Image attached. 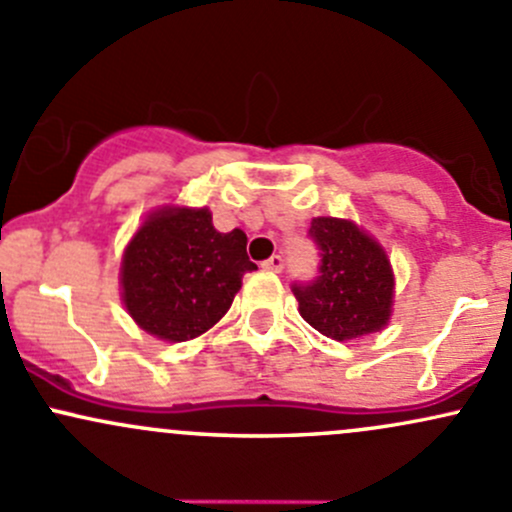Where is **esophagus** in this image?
<instances>
[{
    "label": "esophagus",
    "instance_id": "esophagus-1",
    "mask_svg": "<svg viewBox=\"0 0 512 512\" xmlns=\"http://www.w3.org/2000/svg\"><path fill=\"white\" fill-rule=\"evenodd\" d=\"M263 268H266V271H273V273H280L283 271V256H271L268 258V261H263Z\"/></svg>",
    "mask_w": 512,
    "mask_h": 512
}]
</instances>
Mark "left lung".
Listing matches in <instances>:
<instances>
[{
  "label": "left lung",
  "mask_w": 512,
  "mask_h": 512,
  "mask_svg": "<svg viewBox=\"0 0 512 512\" xmlns=\"http://www.w3.org/2000/svg\"><path fill=\"white\" fill-rule=\"evenodd\" d=\"M307 234L320 249V271L307 283H293L302 320L337 342L386 327L393 305L386 251L354 222L337 217L312 219Z\"/></svg>",
  "instance_id": "left-lung-1"
}]
</instances>
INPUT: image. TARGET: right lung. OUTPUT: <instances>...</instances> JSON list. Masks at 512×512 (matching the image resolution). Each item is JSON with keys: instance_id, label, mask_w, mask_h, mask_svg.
<instances>
[{"instance_id": "right-lung-1", "label": "right lung", "mask_w": 512, "mask_h": 512, "mask_svg": "<svg viewBox=\"0 0 512 512\" xmlns=\"http://www.w3.org/2000/svg\"><path fill=\"white\" fill-rule=\"evenodd\" d=\"M256 271L241 229L222 234L210 210L166 207L151 214L122 258V298L141 329L188 342L232 307L244 273Z\"/></svg>"}]
</instances>
